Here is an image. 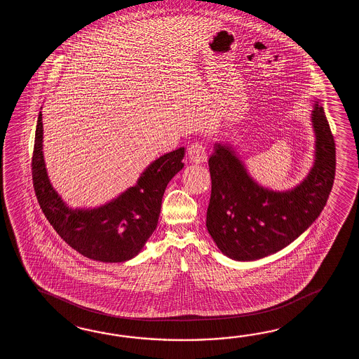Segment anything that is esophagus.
Wrapping results in <instances>:
<instances>
[{"mask_svg":"<svg viewBox=\"0 0 359 359\" xmlns=\"http://www.w3.org/2000/svg\"><path fill=\"white\" fill-rule=\"evenodd\" d=\"M187 155H189V159H190L191 163H195V164H201V163H204L208 159L205 147H204L203 144H200V142H194L189 147Z\"/></svg>","mask_w":359,"mask_h":359,"instance_id":"esophagus-1","label":"esophagus"}]
</instances>
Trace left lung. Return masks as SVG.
Instances as JSON below:
<instances>
[{
  "mask_svg": "<svg viewBox=\"0 0 359 359\" xmlns=\"http://www.w3.org/2000/svg\"><path fill=\"white\" fill-rule=\"evenodd\" d=\"M316 159L292 190L272 191L249 176L229 144H214L209 158L212 194L206 229L224 255L235 260L264 258L298 238L318 218L335 180L336 151L323 107L312 110Z\"/></svg>",
  "mask_w": 359,
  "mask_h": 359,
  "instance_id": "8db88e82",
  "label": "left lung"
}]
</instances>
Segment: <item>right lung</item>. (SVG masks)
I'll use <instances>...</instances> for the list:
<instances>
[{
    "instance_id": "add662e5",
    "label": "right lung",
    "mask_w": 359,
    "mask_h": 359,
    "mask_svg": "<svg viewBox=\"0 0 359 359\" xmlns=\"http://www.w3.org/2000/svg\"><path fill=\"white\" fill-rule=\"evenodd\" d=\"M42 140L43 124L39 113L32 177L39 206L55 231L69 246L90 259L119 263L136 257L158 226L161 198L169 181L183 168L184 149L180 147L154 161L133 187L105 205L72 209L48 180Z\"/></svg>"
}]
</instances>
